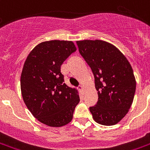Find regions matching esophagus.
<instances>
[{
	"instance_id": "obj_1",
	"label": "esophagus",
	"mask_w": 150,
	"mask_h": 150,
	"mask_svg": "<svg viewBox=\"0 0 150 150\" xmlns=\"http://www.w3.org/2000/svg\"><path fill=\"white\" fill-rule=\"evenodd\" d=\"M79 90L80 91H83V86H79Z\"/></svg>"
}]
</instances>
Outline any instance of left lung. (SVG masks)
<instances>
[{
    "label": "left lung",
    "instance_id": "1",
    "mask_svg": "<svg viewBox=\"0 0 150 150\" xmlns=\"http://www.w3.org/2000/svg\"><path fill=\"white\" fill-rule=\"evenodd\" d=\"M80 54L94 75L97 105L90 107L93 119L99 124L118 123L133 103L136 80L126 57L111 43L102 40L76 42Z\"/></svg>",
    "mask_w": 150,
    "mask_h": 150
}]
</instances>
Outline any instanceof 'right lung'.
I'll return each mask as SVG.
<instances>
[{
	"label": "right lung",
	"mask_w": 150,
	"mask_h": 150,
	"mask_svg": "<svg viewBox=\"0 0 150 150\" xmlns=\"http://www.w3.org/2000/svg\"><path fill=\"white\" fill-rule=\"evenodd\" d=\"M76 51L71 41L52 40L37 45L25 60L20 78L25 105L41 123L60 127L72 120L79 91L64 82L60 67Z\"/></svg>",
	"instance_id": "1"
}]
</instances>
